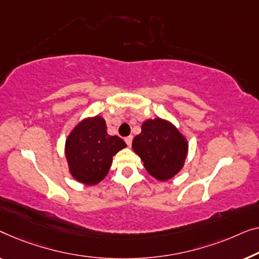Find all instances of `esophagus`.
Wrapping results in <instances>:
<instances>
[{"label":"esophagus","instance_id":"34e87169","mask_svg":"<svg viewBox=\"0 0 259 259\" xmlns=\"http://www.w3.org/2000/svg\"><path fill=\"white\" fill-rule=\"evenodd\" d=\"M124 141H125V143H126V145H128V147H131V143H133V136L125 137Z\"/></svg>","mask_w":259,"mask_h":259}]
</instances>
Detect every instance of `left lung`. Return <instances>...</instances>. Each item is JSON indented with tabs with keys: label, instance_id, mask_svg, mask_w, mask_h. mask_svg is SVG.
Masks as SVG:
<instances>
[{
	"label": "left lung",
	"instance_id": "8db88e82",
	"mask_svg": "<svg viewBox=\"0 0 259 259\" xmlns=\"http://www.w3.org/2000/svg\"><path fill=\"white\" fill-rule=\"evenodd\" d=\"M141 128V134L133 141V150L141 157L145 170L159 182L180 174L188 157L187 137L172 122L161 117L147 119Z\"/></svg>",
	"mask_w": 259,
	"mask_h": 259
}]
</instances>
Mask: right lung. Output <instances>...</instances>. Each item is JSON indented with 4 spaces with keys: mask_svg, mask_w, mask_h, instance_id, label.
<instances>
[{
    "mask_svg": "<svg viewBox=\"0 0 259 259\" xmlns=\"http://www.w3.org/2000/svg\"><path fill=\"white\" fill-rule=\"evenodd\" d=\"M125 147L122 138L107 133L102 116L83 118L65 140L64 155L69 172L78 183L98 184L110 170L112 157Z\"/></svg>",
    "mask_w": 259,
    "mask_h": 259,
    "instance_id": "obj_1",
    "label": "right lung"
}]
</instances>
